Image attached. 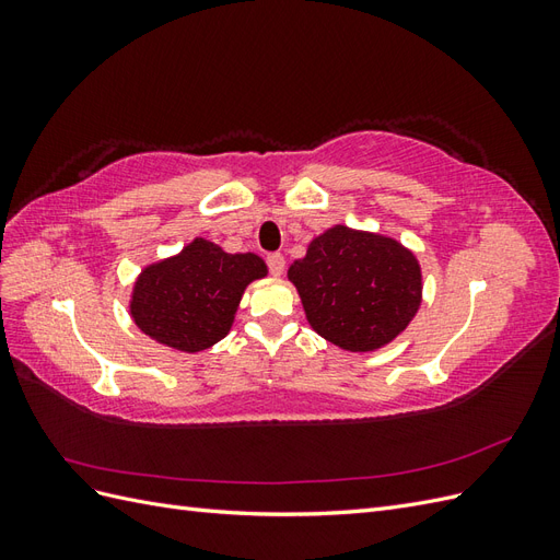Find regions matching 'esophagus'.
Listing matches in <instances>:
<instances>
[{"label":"esophagus","mask_w":560,"mask_h":560,"mask_svg":"<svg viewBox=\"0 0 560 560\" xmlns=\"http://www.w3.org/2000/svg\"><path fill=\"white\" fill-rule=\"evenodd\" d=\"M266 264H268V270H270V273H273V276H282V273H284V257H282L280 252L268 254Z\"/></svg>","instance_id":"34e87169"}]
</instances>
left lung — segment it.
<instances>
[{
	"mask_svg": "<svg viewBox=\"0 0 560 560\" xmlns=\"http://www.w3.org/2000/svg\"><path fill=\"white\" fill-rule=\"evenodd\" d=\"M311 327L329 343L369 352L399 336L420 308L413 252L385 235L334 226L287 270Z\"/></svg>",
	"mask_w": 560,
	"mask_h": 560,
	"instance_id": "left-lung-1",
	"label": "left lung"
}]
</instances>
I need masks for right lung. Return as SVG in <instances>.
<instances>
[{
	"label": "right lung",
	"instance_id": "1",
	"mask_svg": "<svg viewBox=\"0 0 560 560\" xmlns=\"http://www.w3.org/2000/svg\"><path fill=\"white\" fill-rule=\"evenodd\" d=\"M266 273L257 254H229L196 238L175 257L142 270L132 287L130 315L154 341L200 352L231 331L245 287Z\"/></svg>",
	"mask_w": 560,
	"mask_h": 560
}]
</instances>
